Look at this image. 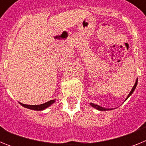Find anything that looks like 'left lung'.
Segmentation results:
<instances>
[{"label":"left lung","mask_w":146,"mask_h":146,"mask_svg":"<svg viewBox=\"0 0 146 146\" xmlns=\"http://www.w3.org/2000/svg\"><path fill=\"white\" fill-rule=\"evenodd\" d=\"M137 84V80L136 82H135V86H133V88H132V89H131V91H130L129 94V95H128V96H127V98H126V99H128V98L129 97L130 95H131V94H132V93L134 92V91H135V89L136 88ZM91 105L93 107V108H96V109L99 110H112V109H107V108H102V107L99 106V105H97V104H93V103H91Z\"/></svg>","instance_id":"8db88e82"}]
</instances>
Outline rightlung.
<instances>
[{
    "label": "right lung",
    "instance_id": "add662e5",
    "mask_svg": "<svg viewBox=\"0 0 146 146\" xmlns=\"http://www.w3.org/2000/svg\"><path fill=\"white\" fill-rule=\"evenodd\" d=\"M55 99L53 100H50V101L47 102H45L44 104H39V105H28V104H22V103L20 102V104H21L22 106H23L24 108H28V109L31 110H43L46 109L47 108L50 107L52 104H53L55 102Z\"/></svg>",
    "mask_w": 146,
    "mask_h": 146
}]
</instances>
